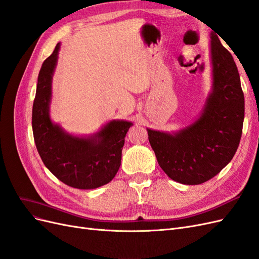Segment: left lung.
I'll list each match as a JSON object with an SVG mask.
<instances>
[{
	"instance_id": "1",
	"label": "left lung",
	"mask_w": 259,
	"mask_h": 259,
	"mask_svg": "<svg viewBox=\"0 0 259 259\" xmlns=\"http://www.w3.org/2000/svg\"><path fill=\"white\" fill-rule=\"evenodd\" d=\"M213 86L199 119L176 133L147 128L159 165L177 183L200 185L228 164L240 144L244 95L231 54L210 34Z\"/></svg>"
}]
</instances>
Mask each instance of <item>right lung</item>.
I'll list each match as a JSON object with an SVG mask.
<instances>
[{"instance_id": "obj_1", "label": "right lung", "mask_w": 259, "mask_h": 259, "mask_svg": "<svg viewBox=\"0 0 259 259\" xmlns=\"http://www.w3.org/2000/svg\"><path fill=\"white\" fill-rule=\"evenodd\" d=\"M60 43L46 58L37 77L32 108L34 143L45 166L60 182L76 189H95L114 178L125 136L133 123L113 120L90 137L72 136L50 117L52 79Z\"/></svg>"}]
</instances>
